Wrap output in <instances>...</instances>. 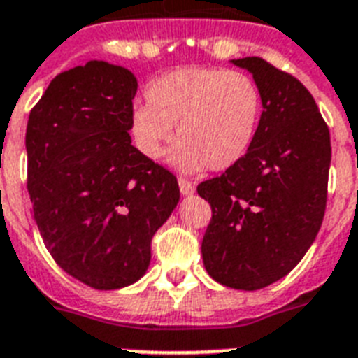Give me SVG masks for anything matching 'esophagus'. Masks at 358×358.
I'll use <instances>...</instances> for the list:
<instances>
[{"instance_id": "obj_1", "label": "esophagus", "mask_w": 358, "mask_h": 358, "mask_svg": "<svg viewBox=\"0 0 358 358\" xmlns=\"http://www.w3.org/2000/svg\"><path fill=\"white\" fill-rule=\"evenodd\" d=\"M179 190H181L182 196H190V194H194L196 187H194L192 181H187V179H179Z\"/></svg>"}]
</instances>
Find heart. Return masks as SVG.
<instances>
[{
  "mask_svg": "<svg viewBox=\"0 0 358 358\" xmlns=\"http://www.w3.org/2000/svg\"><path fill=\"white\" fill-rule=\"evenodd\" d=\"M145 106L130 113L132 141L145 159L159 160L173 140L171 162L181 171H222L245 159L262 121L256 80L239 71L182 66L145 87Z\"/></svg>",
  "mask_w": 358,
  "mask_h": 358,
  "instance_id": "heart-1",
  "label": "heart"
}]
</instances>
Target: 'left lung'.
<instances>
[{
	"mask_svg": "<svg viewBox=\"0 0 358 358\" xmlns=\"http://www.w3.org/2000/svg\"><path fill=\"white\" fill-rule=\"evenodd\" d=\"M234 63L262 90V121L245 159L198 185L213 210L201 256L217 282L256 292L292 273L315 241L325 217L331 134L295 76L263 57Z\"/></svg>",
	"mask_w": 358,
	"mask_h": 358,
	"instance_id": "left-lung-1",
	"label": "left lung"
}]
</instances>
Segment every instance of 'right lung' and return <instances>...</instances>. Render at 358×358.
<instances>
[{
  "label": "right lung",
  "instance_id": "right-lung-1",
  "mask_svg": "<svg viewBox=\"0 0 358 358\" xmlns=\"http://www.w3.org/2000/svg\"><path fill=\"white\" fill-rule=\"evenodd\" d=\"M138 82L90 61L57 74L27 121V192L46 250L93 289L145 273L151 241L179 201L168 168L130 143Z\"/></svg>",
  "mask_w": 358,
  "mask_h": 358
}]
</instances>
